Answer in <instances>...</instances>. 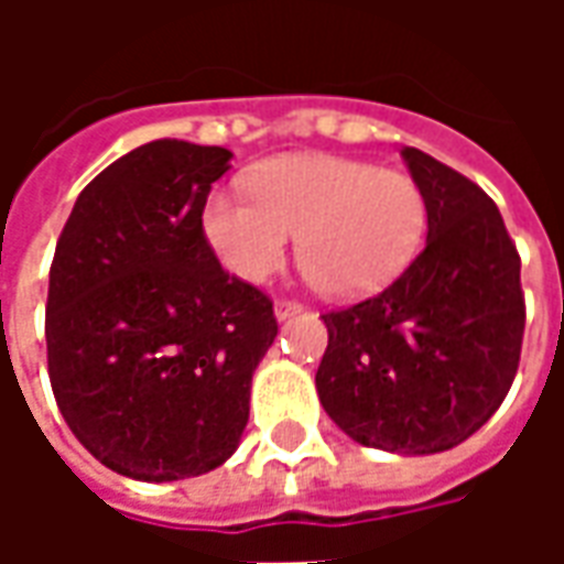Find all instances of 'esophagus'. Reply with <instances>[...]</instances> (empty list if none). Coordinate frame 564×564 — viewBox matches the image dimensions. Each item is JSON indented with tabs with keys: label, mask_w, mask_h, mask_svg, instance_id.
I'll list each match as a JSON object with an SVG mask.
<instances>
[{
	"label": "esophagus",
	"mask_w": 564,
	"mask_h": 564,
	"mask_svg": "<svg viewBox=\"0 0 564 564\" xmlns=\"http://www.w3.org/2000/svg\"><path fill=\"white\" fill-rule=\"evenodd\" d=\"M299 311H302V302H295V299H278V302H274V314H278V319L293 317Z\"/></svg>",
	"instance_id": "esophagus-1"
}]
</instances>
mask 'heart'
I'll return each mask as SVG.
<instances>
[{
    "label": "heart",
    "instance_id": "obj_1",
    "mask_svg": "<svg viewBox=\"0 0 564 564\" xmlns=\"http://www.w3.org/2000/svg\"><path fill=\"white\" fill-rule=\"evenodd\" d=\"M247 193H214L205 238L226 269L262 281L299 235V269L319 293H371L414 259L425 198L411 174L341 156H278L247 174Z\"/></svg>",
    "mask_w": 564,
    "mask_h": 564
}]
</instances>
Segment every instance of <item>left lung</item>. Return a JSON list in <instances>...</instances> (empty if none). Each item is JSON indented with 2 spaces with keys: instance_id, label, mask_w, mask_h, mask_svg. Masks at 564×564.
Returning <instances> with one entry per match:
<instances>
[{
  "instance_id": "8db88e82",
  "label": "left lung",
  "mask_w": 564,
  "mask_h": 564,
  "mask_svg": "<svg viewBox=\"0 0 564 564\" xmlns=\"http://www.w3.org/2000/svg\"><path fill=\"white\" fill-rule=\"evenodd\" d=\"M425 198L420 257L362 302L323 311L326 414L390 453H441L505 402L525 332L520 253L496 202L423 150H402Z\"/></svg>"
}]
</instances>
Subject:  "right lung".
Returning <instances> with one entry per match:
<instances>
[{"label": "right lung", "instance_id": "obj_1", "mask_svg": "<svg viewBox=\"0 0 564 564\" xmlns=\"http://www.w3.org/2000/svg\"><path fill=\"white\" fill-rule=\"evenodd\" d=\"M229 150L156 139L84 186L47 286V375L59 414L111 471L184 480L217 468L250 416L278 335L271 299L205 238Z\"/></svg>", "mask_w": 564, "mask_h": 564}]
</instances>
